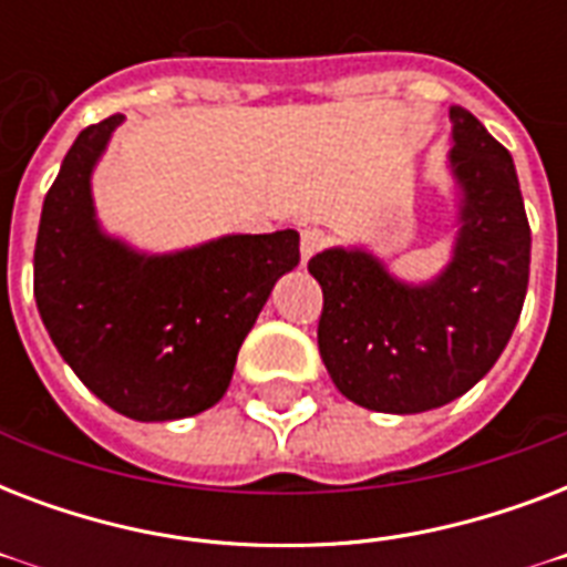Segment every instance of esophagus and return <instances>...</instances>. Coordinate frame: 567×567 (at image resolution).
<instances>
[{
	"mask_svg": "<svg viewBox=\"0 0 567 567\" xmlns=\"http://www.w3.org/2000/svg\"><path fill=\"white\" fill-rule=\"evenodd\" d=\"M327 231L323 229H302L300 235V258H302V265L309 261L315 252H320V249L327 247Z\"/></svg>",
	"mask_w": 567,
	"mask_h": 567,
	"instance_id": "34e87169",
	"label": "esophagus"
}]
</instances>
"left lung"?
<instances>
[{
	"label": "left lung",
	"mask_w": 567,
	"mask_h": 567,
	"mask_svg": "<svg viewBox=\"0 0 567 567\" xmlns=\"http://www.w3.org/2000/svg\"><path fill=\"white\" fill-rule=\"evenodd\" d=\"M458 235L441 276L405 285L364 249H323L320 359L347 400L373 412H430L492 371L529 282V223L509 150L465 109H450Z\"/></svg>",
	"instance_id": "1"
}]
</instances>
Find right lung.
Instances as JSON below:
<instances>
[{
  "label": "right lung",
  "instance_id": "right-lung-1",
  "mask_svg": "<svg viewBox=\"0 0 567 567\" xmlns=\"http://www.w3.org/2000/svg\"><path fill=\"white\" fill-rule=\"evenodd\" d=\"M123 114L87 126L52 182L34 300L64 362L114 412L176 421L212 409L276 279L300 265V235H226L144 256L96 223L91 173Z\"/></svg>",
  "mask_w": 567,
  "mask_h": 567
}]
</instances>
